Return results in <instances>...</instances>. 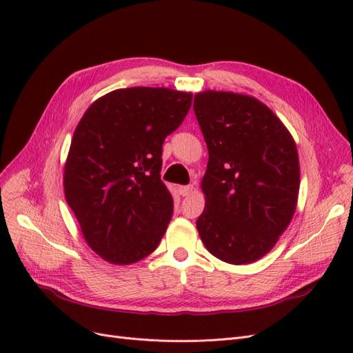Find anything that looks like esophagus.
<instances>
[{"label":"esophagus","mask_w":353,"mask_h":353,"mask_svg":"<svg viewBox=\"0 0 353 353\" xmlns=\"http://www.w3.org/2000/svg\"><path fill=\"white\" fill-rule=\"evenodd\" d=\"M194 190H196L194 185H183V187H179V193H181V196L187 197L190 194H193Z\"/></svg>","instance_id":"esophagus-1"}]
</instances>
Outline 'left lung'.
<instances>
[{"label": "left lung", "mask_w": 353, "mask_h": 353, "mask_svg": "<svg viewBox=\"0 0 353 353\" xmlns=\"http://www.w3.org/2000/svg\"><path fill=\"white\" fill-rule=\"evenodd\" d=\"M194 113L209 152L199 236L215 258L253 263L271 252L296 212V143L280 117L248 94L197 92Z\"/></svg>", "instance_id": "obj_1"}]
</instances>
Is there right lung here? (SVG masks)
Returning <instances> with one entry per match:
<instances>
[{
    "label": "right lung",
    "mask_w": 353,
    "mask_h": 353,
    "mask_svg": "<svg viewBox=\"0 0 353 353\" xmlns=\"http://www.w3.org/2000/svg\"><path fill=\"white\" fill-rule=\"evenodd\" d=\"M193 94L114 90L95 100L73 132L63 172L68 205L101 259L131 265L153 253L174 212L160 179L162 144L183 123Z\"/></svg>",
    "instance_id": "add662e5"
}]
</instances>
